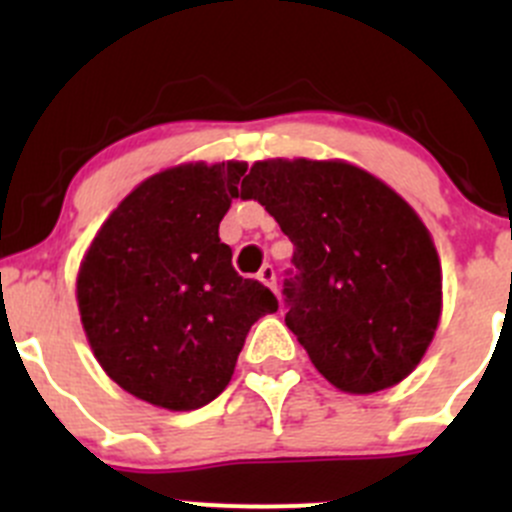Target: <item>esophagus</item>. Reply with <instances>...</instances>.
Returning <instances> with one entry per match:
<instances>
[{
    "mask_svg": "<svg viewBox=\"0 0 512 512\" xmlns=\"http://www.w3.org/2000/svg\"><path fill=\"white\" fill-rule=\"evenodd\" d=\"M257 277H260V282H265V285L270 287L272 292H277V275H275V267H272V265H265V267H262L260 275H257Z\"/></svg>",
    "mask_w": 512,
    "mask_h": 512,
    "instance_id": "1",
    "label": "esophagus"
}]
</instances>
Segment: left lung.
<instances>
[{
    "label": "left lung",
    "instance_id": "8db88e82",
    "mask_svg": "<svg viewBox=\"0 0 512 512\" xmlns=\"http://www.w3.org/2000/svg\"><path fill=\"white\" fill-rule=\"evenodd\" d=\"M294 245L285 322L349 394L416 369L441 319V262L409 203L344 160H257L242 180Z\"/></svg>",
    "mask_w": 512,
    "mask_h": 512
}]
</instances>
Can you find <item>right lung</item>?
Wrapping results in <instances>:
<instances>
[{"label": "right lung", "instance_id": "add662e5", "mask_svg": "<svg viewBox=\"0 0 512 512\" xmlns=\"http://www.w3.org/2000/svg\"><path fill=\"white\" fill-rule=\"evenodd\" d=\"M247 163H188L143 180L96 232L76 280L84 332L121 389L170 411L225 391L247 332L277 312L232 267L220 220Z\"/></svg>", "mask_w": 512, "mask_h": 512}]
</instances>
